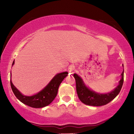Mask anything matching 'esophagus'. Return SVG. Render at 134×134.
Listing matches in <instances>:
<instances>
[{
    "mask_svg": "<svg viewBox=\"0 0 134 134\" xmlns=\"http://www.w3.org/2000/svg\"><path fill=\"white\" fill-rule=\"evenodd\" d=\"M74 71V67L72 66H71L69 69V72L71 73H73Z\"/></svg>",
    "mask_w": 134,
    "mask_h": 134,
    "instance_id": "1",
    "label": "esophagus"
}]
</instances>
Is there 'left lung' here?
<instances>
[{
	"instance_id": "1",
	"label": "left lung",
	"mask_w": 134,
	"mask_h": 134,
	"mask_svg": "<svg viewBox=\"0 0 134 134\" xmlns=\"http://www.w3.org/2000/svg\"><path fill=\"white\" fill-rule=\"evenodd\" d=\"M74 77L75 79L76 92L81 102L87 105L98 107L108 104L120 93L124 81V70L121 73V79L118 86L112 92L104 94L97 93L88 89L83 83L80 76L76 74H74Z\"/></svg>"
}]
</instances>
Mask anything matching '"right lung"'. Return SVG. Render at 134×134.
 I'll return each instance as SVG.
<instances>
[{
    "instance_id": "obj_1",
    "label": "right lung",
    "mask_w": 134,
    "mask_h": 134,
    "mask_svg": "<svg viewBox=\"0 0 134 134\" xmlns=\"http://www.w3.org/2000/svg\"><path fill=\"white\" fill-rule=\"evenodd\" d=\"M14 64V61L13 63V65ZM67 75L68 72H63L56 75L44 89L32 96L22 95L14 86L11 79H10V85L16 97L22 103L32 108H42L50 104L55 99L58 94L59 85Z\"/></svg>"
}]
</instances>
